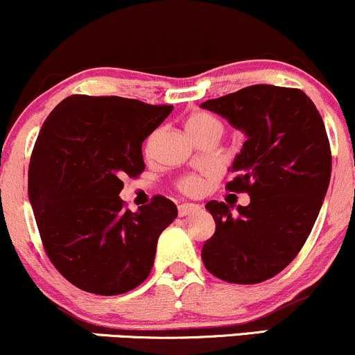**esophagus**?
Wrapping results in <instances>:
<instances>
[{
  "mask_svg": "<svg viewBox=\"0 0 355 355\" xmlns=\"http://www.w3.org/2000/svg\"><path fill=\"white\" fill-rule=\"evenodd\" d=\"M200 210V207L195 205V203H183V205L178 207V215L180 217H187V215L195 214V211Z\"/></svg>",
  "mask_w": 355,
  "mask_h": 355,
  "instance_id": "1",
  "label": "esophagus"
}]
</instances>
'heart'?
I'll return each mask as SVG.
<instances>
[{"label":"heart","instance_id":"obj_1","mask_svg":"<svg viewBox=\"0 0 355 355\" xmlns=\"http://www.w3.org/2000/svg\"><path fill=\"white\" fill-rule=\"evenodd\" d=\"M187 130H189V133L205 132V130H220V123L217 118L211 116L210 113L198 112L189 116V120H187ZM202 189L203 180L200 177H195V175H190V177L183 178L180 182V190L187 195L200 193Z\"/></svg>","mask_w":355,"mask_h":355}]
</instances>
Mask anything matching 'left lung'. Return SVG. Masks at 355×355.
<instances>
[{
  "label": "left lung",
  "mask_w": 355,
  "mask_h": 355,
  "mask_svg": "<svg viewBox=\"0 0 355 355\" xmlns=\"http://www.w3.org/2000/svg\"><path fill=\"white\" fill-rule=\"evenodd\" d=\"M245 135L227 189L247 207L210 200L215 234L203 266L230 284H260L282 272L311 234L332 172L331 145L312 100L297 88L252 85L200 105Z\"/></svg>",
  "instance_id": "1"
}]
</instances>
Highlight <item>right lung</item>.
Here are the masks:
<instances>
[{
	"mask_svg": "<svg viewBox=\"0 0 355 355\" xmlns=\"http://www.w3.org/2000/svg\"><path fill=\"white\" fill-rule=\"evenodd\" d=\"M121 96L73 95L40 130L28 197L44 250L68 282L96 295L133 291L153 267L160 234L177 205L157 195L123 209V177L145 170L141 144L172 113Z\"/></svg>",
	"mask_w": 355,
	"mask_h": 355,
	"instance_id": "right-lung-1",
	"label": "right lung"
}]
</instances>
